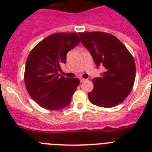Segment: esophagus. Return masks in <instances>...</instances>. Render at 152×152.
Returning <instances> with one entry per match:
<instances>
[{
  "mask_svg": "<svg viewBox=\"0 0 152 152\" xmlns=\"http://www.w3.org/2000/svg\"><path fill=\"white\" fill-rule=\"evenodd\" d=\"M86 80H85V79L80 78V83H83V82H85Z\"/></svg>",
  "mask_w": 152,
  "mask_h": 152,
  "instance_id": "34e87169",
  "label": "esophagus"
}]
</instances>
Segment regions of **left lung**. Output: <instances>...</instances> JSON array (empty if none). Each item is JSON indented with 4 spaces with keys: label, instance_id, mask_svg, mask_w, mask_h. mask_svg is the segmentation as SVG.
I'll use <instances>...</instances> for the list:
<instances>
[{
    "label": "left lung",
    "instance_id": "8db88e82",
    "mask_svg": "<svg viewBox=\"0 0 152 152\" xmlns=\"http://www.w3.org/2000/svg\"><path fill=\"white\" fill-rule=\"evenodd\" d=\"M81 43L92 56L97 68L105 72L93 79L94 89L88 93L95 106L110 108L118 106L132 91L136 77L133 57L121 42L103 32L79 33Z\"/></svg>",
    "mask_w": 152,
    "mask_h": 152
}]
</instances>
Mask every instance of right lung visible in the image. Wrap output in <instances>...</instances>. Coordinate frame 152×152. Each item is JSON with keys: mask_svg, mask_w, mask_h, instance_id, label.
Instances as JSON below:
<instances>
[{"mask_svg": "<svg viewBox=\"0 0 152 152\" xmlns=\"http://www.w3.org/2000/svg\"><path fill=\"white\" fill-rule=\"evenodd\" d=\"M80 43L77 33H56L46 37L28 55L24 73L30 96L50 110L64 108L80 83L78 78L60 76L69 51Z\"/></svg>", "mask_w": 152, "mask_h": 152, "instance_id": "obj_1", "label": "right lung"}]
</instances>
